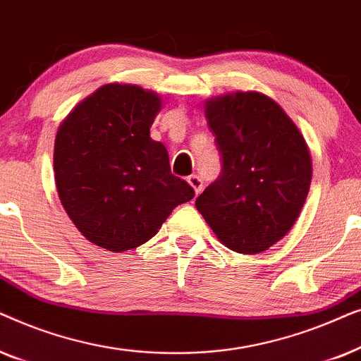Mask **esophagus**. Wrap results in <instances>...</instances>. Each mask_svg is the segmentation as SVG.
<instances>
[{
	"label": "esophagus",
	"mask_w": 361,
	"mask_h": 361,
	"mask_svg": "<svg viewBox=\"0 0 361 361\" xmlns=\"http://www.w3.org/2000/svg\"><path fill=\"white\" fill-rule=\"evenodd\" d=\"M187 182H189L190 187H192V189H194L195 194L199 195L200 190H202V179H200V177L195 176V174H192V176L187 177Z\"/></svg>",
	"instance_id": "obj_1"
}]
</instances>
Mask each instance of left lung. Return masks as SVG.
<instances>
[{
  "label": "left lung",
  "mask_w": 361,
  "mask_h": 361,
  "mask_svg": "<svg viewBox=\"0 0 361 361\" xmlns=\"http://www.w3.org/2000/svg\"><path fill=\"white\" fill-rule=\"evenodd\" d=\"M205 115L221 172L197 197V210L226 248L261 253L293 228L307 199V145L283 108L261 93L209 100Z\"/></svg>",
  "instance_id": "1"
}]
</instances>
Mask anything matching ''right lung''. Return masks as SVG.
Returning <instances> with one entry per match:
<instances>
[{
  "mask_svg": "<svg viewBox=\"0 0 361 361\" xmlns=\"http://www.w3.org/2000/svg\"><path fill=\"white\" fill-rule=\"evenodd\" d=\"M161 98L110 83L73 108L59 126L54 172L63 209L78 231L108 251L136 248L157 233L195 192L171 172L149 128Z\"/></svg>",
  "mask_w": 361,
  "mask_h": 361,
  "instance_id": "right-lung-1",
  "label": "right lung"
}]
</instances>
